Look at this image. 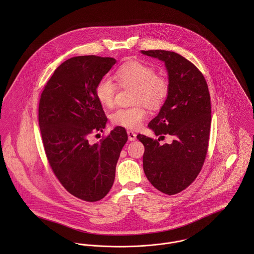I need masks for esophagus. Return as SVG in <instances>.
I'll return each mask as SVG.
<instances>
[{
    "label": "esophagus",
    "mask_w": 254,
    "mask_h": 254,
    "mask_svg": "<svg viewBox=\"0 0 254 254\" xmlns=\"http://www.w3.org/2000/svg\"><path fill=\"white\" fill-rule=\"evenodd\" d=\"M127 134H128V139H129V141L132 142V141H135V140H136V137H137L136 133H134L133 131H128Z\"/></svg>",
    "instance_id": "esophagus-1"
}]
</instances>
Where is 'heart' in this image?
I'll return each instance as SVG.
<instances>
[{"instance_id": "heart-1", "label": "heart", "mask_w": 254, "mask_h": 254, "mask_svg": "<svg viewBox=\"0 0 254 254\" xmlns=\"http://www.w3.org/2000/svg\"><path fill=\"white\" fill-rule=\"evenodd\" d=\"M118 84L124 88H133V103H144L151 109H159L169 94V83L154 69L137 61L123 64L115 73ZM117 87L109 78H102L96 85L95 94L104 107L110 108L114 104ZM142 104L132 108L118 109L110 115L112 123L127 129H138L146 117V110Z\"/></svg>"}]
</instances>
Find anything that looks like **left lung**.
Listing matches in <instances>:
<instances>
[{
    "instance_id": "8db88e82",
    "label": "left lung",
    "mask_w": 254,
    "mask_h": 254,
    "mask_svg": "<svg viewBox=\"0 0 254 254\" xmlns=\"http://www.w3.org/2000/svg\"><path fill=\"white\" fill-rule=\"evenodd\" d=\"M164 63L169 94L158 114L148 123L156 136L171 135V144L139 134L145 145L143 166L145 176L158 190L175 194L197 177L207 152L211 124L210 95L201 72L174 52L141 51Z\"/></svg>"
}]
</instances>
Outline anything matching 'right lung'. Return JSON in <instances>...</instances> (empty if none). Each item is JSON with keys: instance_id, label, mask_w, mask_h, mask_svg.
I'll return each mask as SVG.
<instances>
[{"instance_id": "add662e5", "label": "right lung", "mask_w": 254, "mask_h": 254, "mask_svg": "<svg viewBox=\"0 0 254 254\" xmlns=\"http://www.w3.org/2000/svg\"><path fill=\"white\" fill-rule=\"evenodd\" d=\"M115 63L97 56L65 61L48 81L39 104L43 145L55 175L68 192L90 202L110 190L128 140L126 130L117 126L100 143L89 142V136L103 132L108 122L95 88Z\"/></svg>"}]
</instances>
